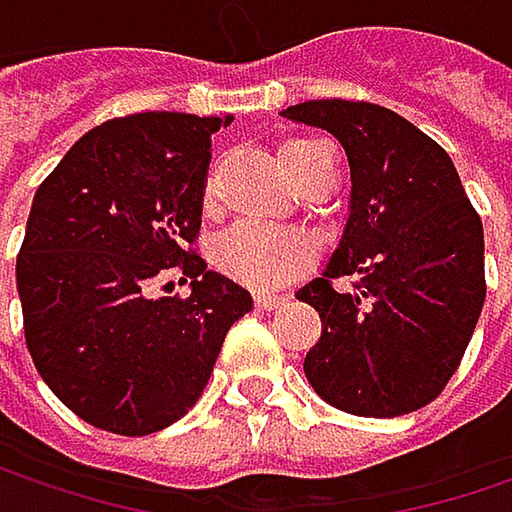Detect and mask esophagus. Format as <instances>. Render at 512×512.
<instances>
[{"label":"esophagus","mask_w":512,"mask_h":512,"mask_svg":"<svg viewBox=\"0 0 512 512\" xmlns=\"http://www.w3.org/2000/svg\"><path fill=\"white\" fill-rule=\"evenodd\" d=\"M257 308H263V311H275L278 305H284L287 302V296L284 293H269V290H260L255 296Z\"/></svg>","instance_id":"34e87169"}]
</instances>
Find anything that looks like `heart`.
<instances>
[{"label":"heart","instance_id":"1","mask_svg":"<svg viewBox=\"0 0 512 512\" xmlns=\"http://www.w3.org/2000/svg\"><path fill=\"white\" fill-rule=\"evenodd\" d=\"M329 148L317 139L284 142L278 159L287 177L296 183ZM314 257L311 243L296 231L263 228V225H237L216 243L219 266L249 287H278Z\"/></svg>","mask_w":512,"mask_h":512}]
</instances>
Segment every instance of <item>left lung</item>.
<instances>
[{
    "instance_id": "left-lung-1",
    "label": "left lung",
    "mask_w": 512,
    "mask_h": 512,
    "mask_svg": "<svg viewBox=\"0 0 512 512\" xmlns=\"http://www.w3.org/2000/svg\"><path fill=\"white\" fill-rule=\"evenodd\" d=\"M281 115L332 133L353 180L335 255L296 293L323 320L305 376L350 415L415 412L460 367L486 299L480 216L451 156L397 112L308 100ZM344 274L359 278L353 294L331 284Z\"/></svg>"
}]
</instances>
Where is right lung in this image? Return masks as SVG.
<instances>
[{
    "mask_svg": "<svg viewBox=\"0 0 512 512\" xmlns=\"http://www.w3.org/2000/svg\"><path fill=\"white\" fill-rule=\"evenodd\" d=\"M234 118L139 112L88 130L38 186L17 255L26 347L82 421L148 436L201 397L252 293L192 252L210 136ZM168 268L193 293L147 296Z\"/></svg>",
    "mask_w": 512,
    "mask_h": 512,
    "instance_id": "obj_1",
    "label": "right lung"
}]
</instances>
